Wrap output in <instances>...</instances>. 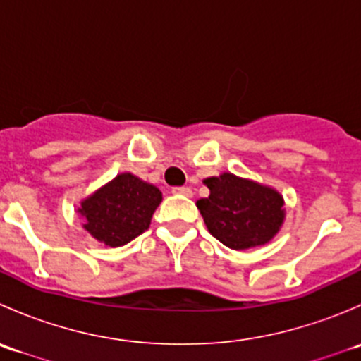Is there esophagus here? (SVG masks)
I'll list each match as a JSON object with an SVG mask.
<instances>
[{
  "instance_id": "obj_1",
  "label": "esophagus",
  "mask_w": 361,
  "mask_h": 361,
  "mask_svg": "<svg viewBox=\"0 0 361 361\" xmlns=\"http://www.w3.org/2000/svg\"><path fill=\"white\" fill-rule=\"evenodd\" d=\"M173 194L185 195V197H192V188L190 187H174Z\"/></svg>"
}]
</instances>
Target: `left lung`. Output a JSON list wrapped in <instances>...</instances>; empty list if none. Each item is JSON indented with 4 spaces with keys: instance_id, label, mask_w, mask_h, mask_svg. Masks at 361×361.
<instances>
[{
    "instance_id": "1",
    "label": "left lung",
    "mask_w": 361,
    "mask_h": 361,
    "mask_svg": "<svg viewBox=\"0 0 361 361\" xmlns=\"http://www.w3.org/2000/svg\"><path fill=\"white\" fill-rule=\"evenodd\" d=\"M209 195L197 201L207 231L232 250L262 246L285 218L283 197L272 188L231 173L204 180Z\"/></svg>"
}]
</instances>
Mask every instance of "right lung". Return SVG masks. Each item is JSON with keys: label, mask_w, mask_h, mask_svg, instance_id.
Returning a JSON list of instances; mask_svg holds the SVG:
<instances>
[{"label": "right lung", "mask_w": 361, "mask_h": 361, "mask_svg": "<svg viewBox=\"0 0 361 361\" xmlns=\"http://www.w3.org/2000/svg\"><path fill=\"white\" fill-rule=\"evenodd\" d=\"M162 201L157 187L130 173L115 180L82 202L78 213L85 218V231L103 245L123 246L150 227L154 211Z\"/></svg>", "instance_id": "1"}]
</instances>
